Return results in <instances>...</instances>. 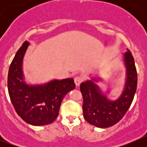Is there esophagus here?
<instances>
[{"mask_svg": "<svg viewBox=\"0 0 147 147\" xmlns=\"http://www.w3.org/2000/svg\"><path fill=\"white\" fill-rule=\"evenodd\" d=\"M83 80H84V79H83L82 76H76V77L74 78V82L75 84H76V86H79V85L82 82Z\"/></svg>", "mask_w": 147, "mask_h": 147, "instance_id": "obj_1", "label": "esophagus"}]
</instances>
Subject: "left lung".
<instances>
[{
  "mask_svg": "<svg viewBox=\"0 0 147 147\" xmlns=\"http://www.w3.org/2000/svg\"><path fill=\"white\" fill-rule=\"evenodd\" d=\"M124 62L127 68L125 89L116 101L107 100L93 82L87 81L80 85L83 115L92 125L100 128L111 127L124 117L130 107L137 88L138 76L134 58L128 49L124 54Z\"/></svg>",
  "mask_w": 147,
  "mask_h": 147,
  "instance_id": "obj_1",
  "label": "left lung"
}]
</instances>
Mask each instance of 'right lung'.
I'll return each instance as SVG.
<instances>
[{
  "label": "right lung",
  "mask_w": 147,
  "mask_h": 147,
  "mask_svg": "<svg viewBox=\"0 0 147 147\" xmlns=\"http://www.w3.org/2000/svg\"><path fill=\"white\" fill-rule=\"evenodd\" d=\"M28 44L27 41L23 42L10 65L8 91L13 107L23 120L32 125H46L57 118L62 99L76 85L73 79L68 78L43 85H27L23 81L22 62Z\"/></svg>",
  "instance_id": "obj_1"
}]
</instances>
